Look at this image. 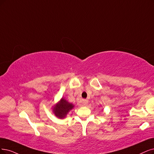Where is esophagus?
I'll list each match as a JSON object with an SVG mask.
<instances>
[{
    "instance_id": "1",
    "label": "esophagus",
    "mask_w": 154,
    "mask_h": 154,
    "mask_svg": "<svg viewBox=\"0 0 154 154\" xmlns=\"http://www.w3.org/2000/svg\"><path fill=\"white\" fill-rule=\"evenodd\" d=\"M88 104V100H82V105L83 106H87Z\"/></svg>"
}]
</instances>
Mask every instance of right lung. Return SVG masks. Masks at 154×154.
<instances>
[{
  "instance_id": "right-lung-1",
  "label": "right lung",
  "mask_w": 154,
  "mask_h": 154,
  "mask_svg": "<svg viewBox=\"0 0 154 154\" xmlns=\"http://www.w3.org/2000/svg\"><path fill=\"white\" fill-rule=\"evenodd\" d=\"M73 108V105L62 98L59 103L54 107V113L56 117L60 119L65 117L68 112Z\"/></svg>"
}]
</instances>
